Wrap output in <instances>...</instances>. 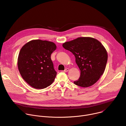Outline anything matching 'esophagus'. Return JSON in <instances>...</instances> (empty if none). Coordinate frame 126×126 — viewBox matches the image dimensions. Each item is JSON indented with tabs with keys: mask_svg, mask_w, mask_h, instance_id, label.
<instances>
[{
	"mask_svg": "<svg viewBox=\"0 0 126 126\" xmlns=\"http://www.w3.org/2000/svg\"><path fill=\"white\" fill-rule=\"evenodd\" d=\"M69 70V68H66V69H65L64 70V71L66 72H68Z\"/></svg>",
	"mask_w": 126,
	"mask_h": 126,
	"instance_id": "esophagus-1",
	"label": "esophagus"
}]
</instances>
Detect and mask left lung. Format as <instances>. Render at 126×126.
I'll return each instance as SVG.
<instances>
[{
	"label": "left lung",
	"mask_w": 126,
	"mask_h": 126,
	"mask_svg": "<svg viewBox=\"0 0 126 126\" xmlns=\"http://www.w3.org/2000/svg\"><path fill=\"white\" fill-rule=\"evenodd\" d=\"M63 47L73 54L81 74L74 83L82 87L94 84L104 73L108 60L106 50L101 43L91 37H79L66 42Z\"/></svg>",
	"instance_id": "left-lung-1"
}]
</instances>
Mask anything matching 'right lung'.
Instances as JSON below:
<instances>
[{
	"mask_svg": "<svg viewBox=\"0 0 126 126\" xmlns=\"http://www.w3.org/2000/svg\"><path fill=\"white\" fill-rule=\"evenodd\" d=\"M56 49L53 42L33 40L21 49L18 58V68L23 79L32 87L42 89L54 81L57 72L51 55Z\"/></svg>",
	"mask_w": 126,
	"mask_h": 126,
	"instance_id": "right-lung-1",
	"label": "right lung"
}]
</instances>
